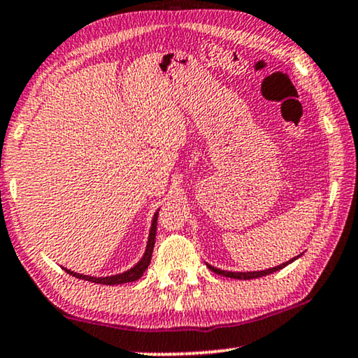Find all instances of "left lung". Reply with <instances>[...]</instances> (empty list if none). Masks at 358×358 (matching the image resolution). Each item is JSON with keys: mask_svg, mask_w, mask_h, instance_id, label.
Masks as SVG:
<instances>
[{"mask_svg": "<svg viewBox=\"0 0 358 358\" xmlns=\"http://www.w3.org/2000/svg\"><path fill=\"white\" fill-rule=\"evenodd\" d=\"M297 257H299V256H297ZM297 257H292L291 261L282 262V264L275 266V268L264 269V271H252V273H233V271H223V269H218V268H215V266H210V264H206V266L213 271V273H216V274H220V275H224V278H233V279H256V278H262V275L273 274V273H275V271L286 268L287 264H291V262L296 261Z\"/></svg>", "mask_w": 358, "mask_h": 358, "instance_id": "obj_1", "label": "left lung"}]
</instances>
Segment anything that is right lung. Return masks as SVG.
Instances as JSON below:
<instances>
[{"label": "right lung", "mask_w": 358, "mask_h": 358, "mask_svg": "<svg viewBox=\"0 0 358 358\" xmlns=\"http://www.w3.org/2000/svg\"><path fill=\"white\" fill-rule=\"evenodd\" d=\"M157 218H158V211L153 215L152 220V228H150V234H148V241H147V250L145 255L142 256L137 264L134 266L132 269L125 271L122 274H115V275H107V278H94V275H84V274H78L71 269H64L67 274L74 275L78 279H84V280H90V282L96 284H107V286H115V284H125V282H134V280L140 279L145 273V269L148 268L152 259V252H153V246H155V234H157Z\"/></svg>", "instance_id": "right-lung-1"}]
</instances>
